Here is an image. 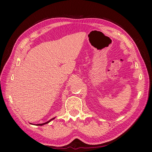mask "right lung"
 <instances>
[{
  "instance_id": "add662e5",
  "label": "right lung",
  "mask_w": 152,
  "mask_h": 152,
  "mask_svg": "<svg viewBox=\"0 0 152 152\" xmlns=\"http://www.w3.org/2000/svg\"><path fill=\"white\" fill-rule=\"evenodd\" d=\"M56 118V117H54V118H51V119H50L49 121H48V122H44V123H42V124H35V126H43V125H45V124H48V123H49L50 121H53V120H54V119ZM31 124V123H30ZM32 124V125H33V124Z\"/></svg>"
}]
</instances>
